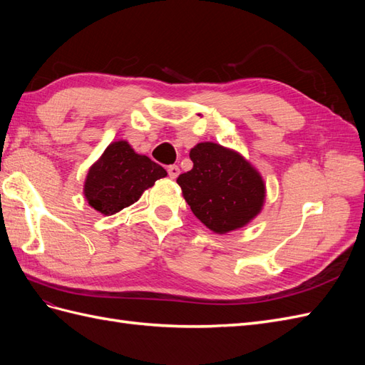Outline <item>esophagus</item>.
Segmentation results:
<instances>
[{
	"label": "esophagus",
	"instance_id": "esophagus-1",
	"mask_svg": "<svg viewBox=\"0 0 365 365\" xmlns=\"http://www.w3.org/2000/svg\"><path fill=\"white\" fill-rule=\"evenodd\" d=\"M168 173H169V176H170V178L172 180H175L176 178V176H178L180 175V168H178V165H169V168H168Z\"/></svg>",
	"mask_w": 365,
	"mask_h": 365
}]
</instances>
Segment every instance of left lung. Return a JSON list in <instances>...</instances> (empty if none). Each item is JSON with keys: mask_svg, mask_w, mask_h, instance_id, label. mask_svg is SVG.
Instances as JSON below:
<instances>
[{"mask_svg": "<svg viewBox=\"0 0 365 365\" xmlns=\"http://www.w3.org/2000/svg\"><path fill=\"white\" fill-rule=\"evenodd\" d=\"M192 170L176 182L193 215L215 233L224 235L248 224L263 205L260 175L239 153L216 143H200L190 150Z\"/></svg>", "mask_w": 365, "mask_h": 365, "instance_id": "8db88e82", "label": "left lung"}]
</instances>
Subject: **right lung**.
I'll return each instance as SVG.
<instances>
[{"label": "right lung", "instance_id": "add662e5", "mask_svg": "<svg viewBox=\"0 0 365 365\" xmlns=\"http://www.w3.org/2000/svg\"><path fill=\"white\" fill-rule=\"evenodd\" d=\"M165 175L160 164L138 155L126 141H115L88 172L85 196L94 210L109 216L137 202L143 192Z\"/></svg>", "mask_w": 365, "mask_h": 365}]
</instances>
